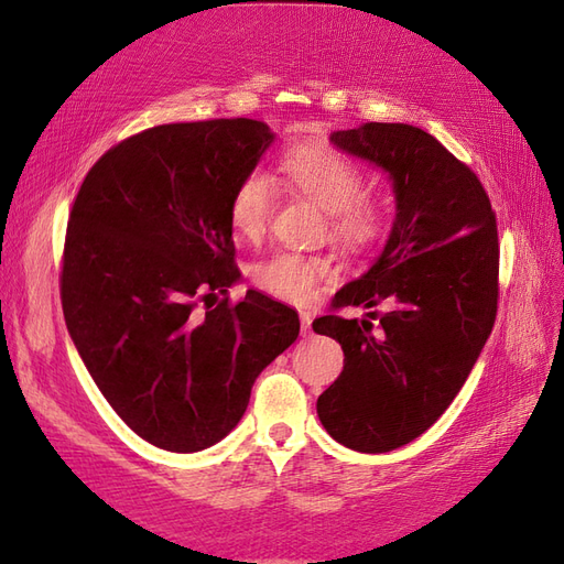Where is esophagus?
Listing matches in <instances>:
<instances>
[{"instance_id": "34e87169", "label": "esophagus", "mask_w": 564, "mask_h": 564, "mask_svg": "<svg viewBox=\"0 0 564 564\" xmlns=\"http://www.w3.org/2000/svg\"><path fill=\"white\" fill-rule=\"evenodd\" d=\"M300 324H302V334H310V330H312V314L300 312Z\"/></svg>"}]
</instances>
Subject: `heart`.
I'll return each mask as SVG.
<instances>
[{
	"mask_svg": "<svg viewBox=\"0 0 564 564\" xmlns=\"http://www.w3.org/2000/svg\"><path fill=\"white\" fill-rule=\"evenodd\" d=\"M279 171L295 193L324 209L328 236L345 252H365L391 224V209L379 195L365 191V171L352 156L326 144H293L279 159ZM273 209V185L262 171L242 176L228 199L230 228L245 240L264 236ZM330 276L322 254L279 250L250 267L259 291L288 302H305Z\"/></svg>",
	"mask_w": 564,
	"mask_h": 564,
	"instance_id": "b5f03b06",
	"label": "heart"
}]
</instances>
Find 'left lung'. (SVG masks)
<instances>
[{"mask_svg": "<svg viewBox=\"0 0 564 564\" xmlns=\"http://www.w3.org/2000/svg\"><path fill=\"white\" fill-rule=\"evenodd\" d=\"M393 178L398 214L381 257L330 300L316 334L340 343L345 367L316 400L338 443L359 453L408 445L465 386L498 312L496 212L476 173L422 128L365 123L330 135ZM381 301L388 313L376 307ZM345 306H373L345 321Z\"/></svg>", "mask_w": 564, "mask_h": 564, "instance_id": "left-lung-1", "label": "left lung"}]
</instances>
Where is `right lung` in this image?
Masks as SVG:
<instances>
[{"instance_id":"1","label":"right lung","mask_w":564,"mask_h":564,"mask_svg":"<svg viewBox=\"0 0 564 564\" xmlns=\"http://www.w3.org/2000/svg\"><path fill=\"white\" fill-rule=\"evenodd\" d=\"M271 140L252 119L148 128L97 159L70 207L68 334L113 412L164 451L219 443L300 334L276 300H228L240 279L228 199Z\"/></svg>"}]
</instances>
